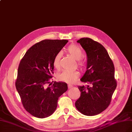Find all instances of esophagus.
<instances>
[{
  "mask_svg": "<svg viewBox=\"0 0 132 132\" xmlns=\"http://www.w3.org/2000/svg\"><path fill=\"white\" fill-rule=\"evenodd\" d=\"M68 88H72V87H73V86H72V85H70V84H68Z\"/></svg>",
  "mask_w": 132,
  "mask_h": 132,
  "instance_id": "1",
  "label": "esophagus"
}]
</instances>
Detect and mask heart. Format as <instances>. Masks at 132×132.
Returning <instances> with one entry per match:
<instances>
[{
  "instance_id": "heart-1",
  "label": "heart",
  "mask_w": 132,
  "mask_h": 132,
  "mask_svg": "<svg viewBox=\"0 0 132 132\" xmlns=\"http://www.w3.org/2000/svg\"><path fill=\"white\" fill-rule=\"evenodd\" d=\"M66 51L69 53L78 62V65L84 69L86 67L85 62L81 60L83 57V52L81 49L75 44H71L66 48ZM61 58V53H57L54 56L53 60V64L54 68L59 69L60 67V60ZM80 76V72L78 70H64L59 74L57 76L58 79L63 82L68 83H73Z\"/></svg>"
}]
</instances>
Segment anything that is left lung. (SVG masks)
Wrapping results in <instances>:
<instances>
[{
	"label": "left lung",
	"mask_w": 132,
	"mask_h": 132,
	"mask_svg": "<svg viewBox=\"0 0 132 132\" xmlns=\"http://www.w3.org/2000/svg\"><path fill=\"white\" fill-rule=\"evenodd\" d=\"M87 54V70L80 80L87 83L78 87L81 92L75 106L82 114L94 116L110 105L117 86L115 68L109 55L102 44L88 38L77 41Z\"/></svg>",
	"instance_id": "8db88e82"
}]
</instances>
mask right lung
<instances>
[{
    "mask_svg": "<svg viewBox=\"0 0 132 132\" xmlns=\"http://www.w3.org/2000/svg\"><path fill=\"white\" fill-rule=\"evenodd\" d=\"M68 42L67 40L41 41L26 52L20 63L16 88L23 106L34 117L43 119L51 115L56 109L59 97L68 89L67 84L63 82L54 81L50 86L54 56Z\"/></svg>",
    "mask_w": 132,
    "mask_h": 132,
    "instance_id": "obj_1",
    "label": "right lung"
}]
</instances>
